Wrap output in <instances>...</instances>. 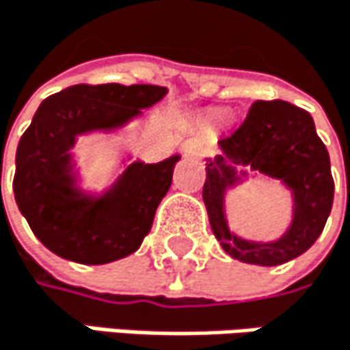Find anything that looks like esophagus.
<instances>
[{"mask_svg": "<svg viewBox=\"0 0 350 350\" xmlns=\"http://www.w3.org/2000/svg\"><path fill=\"white\" fill-rule=\"evenodd\" d=\"M185 153H187V155H193V157L201 155V143H199L197 139H189V141L185 143Z\"/></svg>", "mask_w": 350, "mask_h": 350, "instance_id": "34e87169", "label": "esophagus"}]
</instances>
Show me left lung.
<instances>
[{
    "mask_svg": "<svg viewBox=\"0 0 350 350\" xmlns=\"http://www.w3.org/2000/svg\"><path fill=\"white\" fill-rule=\"evenodd\" d=\"M219 155L207 161L203 201L215 239L230 257L255 265H280L303 255L321 234L334 201L330 155L309 111L288 101H255L245 122L217 141ZM237 167H243L241 172ZM282 180L293 193L291 228L273 243L245 241L230 232L223 199L244 170Z\"/></svg>",
    "mask_w": 350,
    "mask_h": 350,
    "instance_id": "left-lung-1",
    "label": "left lung"
}]
</instances>
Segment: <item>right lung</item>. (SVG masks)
<instances>
[{
	"label": "right lung",
	"mask_w": 350,
	"mask_h": 350,
	"mask_svg": "<svg viewBox=\"0 0 350 350\" xmlns=\"http://www.w3.org/2000/svg\"><path fill=\"white\" fill-rule=\"evenodd\" d=\"M165 93L157 85H74L39 105L18 143L14 197L49 251L77 263L101 265L141 247L180 155L159 163L135 161L105 195L91 197L74 180L70 149L79 135L120 129Z\"/></svg>",
	"instance_id": "right-lung-1"
}]
</instances>
